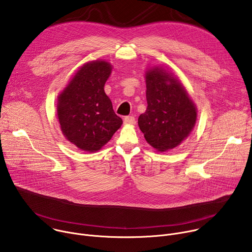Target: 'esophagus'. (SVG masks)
<instances>
[{"mask_svg": "<svg viewBox=\"0 0 252 252\" xmlns=\"http://www.w3.org/2000/svg\"><path fill=\"white\" fill-rule=\"evenodd\" d=\"M124 123L126 125H134L135 124V118L133 116H127L124 119Z\"/></svg>", "mask_w": 252, "mask_h": 252, "instance_id": "34e87169", "label": "esophagus"}]
</instances>
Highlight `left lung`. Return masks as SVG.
<instances>
[{
    "label": "left lung",
    "mask_w": 252,
    "mask_h": 252,
    "mask_svg": "<svg viewBox=\"0 0 252 252\" xmlns=\"http://www.w3.org/2000/svg\"><path fill=\"white\" fill-rule=\"evenodd\" d=\"M146 80L148 107L138 118V126L158 151L174 149L193 128L195 106L183 85L165 70L150 69Z\"/></svg>",
    "instance_id": "1"
}]
</instances>
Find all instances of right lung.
Instances as JSON below:
<instances>
[{"mask_svg":"<svg viewBox=\"0 0 252 252\" xmlns=\"http://www.w3.org/2000/svg\"><path fill=\"white\" fill-rule=\"evenodd\" d=\"M111 64L95 61L84 64L59 96L58 118L63 135L79 149L96 152L121 127L103 87Z\"/></svg>","mask_w":252,"mask_h":252,"instance_id":"1","label":"right lung"}]
</instances>
